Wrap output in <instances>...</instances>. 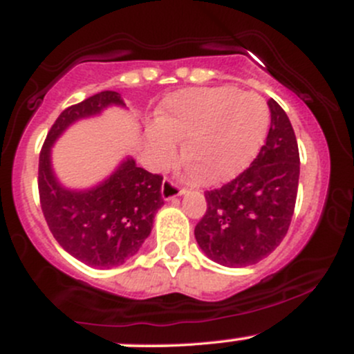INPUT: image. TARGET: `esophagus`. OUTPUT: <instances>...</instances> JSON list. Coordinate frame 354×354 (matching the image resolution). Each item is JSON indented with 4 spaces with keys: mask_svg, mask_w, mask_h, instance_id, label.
Here are the masks:
<instances>
[{
    "mask_svg": "<svg viewBox=\"0 0 354 354\" xmlns=\"http://www.w3.org/2000/svg\"><path fill=\"white\" fill-rule=\"evenodd\" d=\"M185 193L186 191L183 189L181 186H178L173 180H165L163 185H161V196H163L165 201L176 200L178 196H181V194Z\"/></svg>",
    "mask_w": 354,
    "mask_h": 354,
    "instance_id": "1",
    "label": "esophagus"
}]
</instances>
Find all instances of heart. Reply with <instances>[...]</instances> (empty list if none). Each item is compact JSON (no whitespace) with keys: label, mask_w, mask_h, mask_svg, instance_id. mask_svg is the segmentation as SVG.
Returning a JSON list of instances; mask_svg holds the SVG:
<instances>
[{"label":"heart","mask_w":354,"mask_h":354,"mask_svg":"<svg viewBox=\"0 0 354 354\" xmlns=\"http://www.w3.org/2000/svg\"><path fill=\"white\" fill-rule=\"evenodd\" d=\"M161 128L151 135V151L161 166L176 158L180 138L188 136L185 156L193 178L231 180L253 161L265 141L270 111L254 93L233 88L185 89L165 101Z\"/></svg>","instance_id":"1"}]
</instances>
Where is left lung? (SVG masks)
Returning <instances> with one entry per match:
<instances>
[{"instance_id":"obj_1","label":"left lung","mask_w":354,"mask_h":354,"mask_svg":"<svg viewBox=\"0 0 354 354\" xmlns=\"http://www.w3.org/2000/svg\"><path fill=\"white\" fill-rule=\"evenodd\" d=\"M271 126L250 168L221 188L206 191L205 216L194 228L201 251L228 268L266 258L286 236L299 180V151L293 126L274 100L268 101Z\"/></svg>"}]
</instances>
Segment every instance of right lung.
Listing matches in <instances>:
<instances>
[{"label":"right lung","instance_id":"right-lung-1","mask_svg":"<svg viewBox=\"0 0 354 354\" xmlns=\"http://www.w3.org/2000/svg\"><path fill=\"white\" fill-rule=\"evenodd\" d=\"M108 106H126L120 93L101 91L64 109L44 140L38 168L39 201L53 236L73 258L101 270L123 265L138 253L165 203L163 176L140 168L131 156L89 189H70L56 178L51 165L56 140L73 123Z\"/></svg>","mask_w":354,"mask_h":354}]
</instances>
